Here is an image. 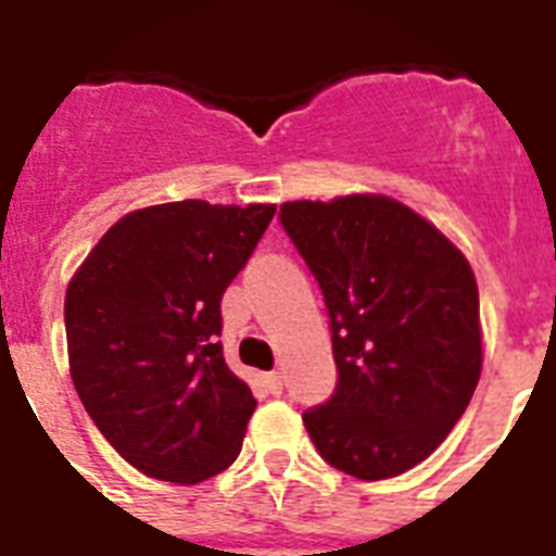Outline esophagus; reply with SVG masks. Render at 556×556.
Wrapping results in <instances>:
<instances>
[{"label": "esophagus", "mask_w": 556, "mask_h": 556, "mask_svg": "<svg viewBox=\"0 0 556 556\" xmlns=\"http://www.w3.org/2000/svg\"><path fill=\"white\" fill-rule=\"evenodd\" d=\"M266 384H269V390H273V393H281V390H283V376L278 370L266 372Z\"/></svg>", "instance_id": "1"}]
</instances>
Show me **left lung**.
<instances>
[{"instance_id":"left-lung-1","label":"left lung","mask_w":556,"mask_h":556,"mask_svg":"<svg viewBox=\"0 0 556 556\" xmlns=\"http://www.w3.org/2000/svg\"><path fill=\"white\" fill-rule=\"evenodd\" d=\"M281 224L321 287L339 367L330 402L304 413L306 433L350 477H399L445 442L477 390L468 257L384 194L283 203Z\"/></svg>"}]
</instances>
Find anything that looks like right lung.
I'll use <instances>...</instances> for the list:
<instances>
[{"instance_id": "obj_1", "label": "right lung", "mask_w": 556, "mask_h": 556, "mask_svg": "<svg viewBox=\"0 0 556 556\" xmlns=\"http://www.w3.org/2000/svg\"><path fill=\"white\" fill-rule=\"evenodd\" d=\"M273 203L177 201L128 212L65 292L71 379L128 465L194 485L241 454L255 396L220 348V299Z\"/></svg>"}]
</instances>
